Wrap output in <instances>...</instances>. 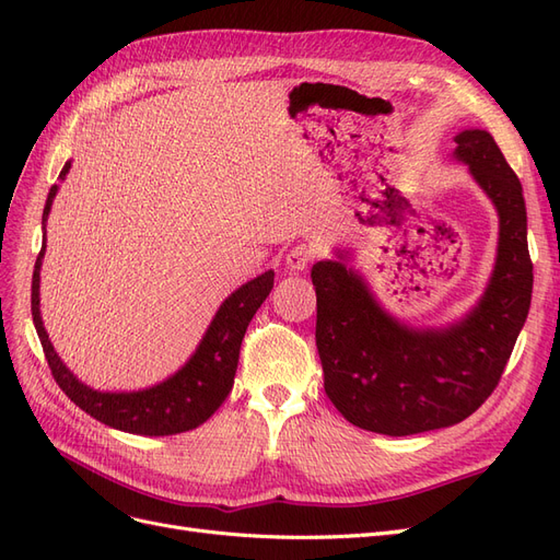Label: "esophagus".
Returning <instances> with one entry per match:
<instances>
[{"label": "esophagus", "mask_w": 560, "mask_h": 560, "mask_svg": "<svg viewBox=\"0 0 560 560\" xmlns=\"http://www.w3.org/2000/svg\"><path fill=\"white\" fill-rule=\"evenodd\" d=\"M315 259H317V249L313 245L301 243V245H296V247H292L290 252H287L284 264H287V268L296 270V273H299V270L308 268Z\"/></svg>", "instance_id": "34e87169"}]
</instances>
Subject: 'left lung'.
<instances>
[{
	"label": "left lung",
	"instance_id": "left-lung-1",
	"mask_svg": "<svg viewBox=\"0 0 560 560\" xmlns=\"http://www.w3.org/2000/svg\"><path fill=\"white\" fill-rule=\"evenodd\" d=\"M455 142V156L500 214L493 280L460 325L406 329L343 264L317 261L311 270L325 393L354 428L406 436L463 422L493 395L528 317L533 261L521 182L490 132L465 130Z\"/></svg>",
	"mask_w": 560,
	"mask_h": 560
}]
</instances>
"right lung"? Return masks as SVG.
I'll use <instances>...</instances> for the list:
<instances>
[{
	"label": "right lung",
	"mask_w": 560,
	"mask_h": 560,
	"mask_svg": "<svg viewBox=\"0 0 560 560\" xmlns=\"http://www.w3.org/2000/svg\"><path fill=\"white\" fill-rule=\"evenodd\" d=\"M70 171V163H65L60 179ZM58 186L54 184L46 198V208L42 224L50 212V202L56 198ZM35 261V273H32V319L39 334V341L46 354L50 374L60 385L62 393L70 397L81 411H86L95 420L105 422L109 428L124 430L130 434H147V436H165L189 432L202 425L219 406L229 397L235 369H238L241 343L245 338L247 325L254 313L259 311L266 296L273 290V270L249 280L238 292H233L224 306L214 315L212 325L202 338L194 358L182 371L165 383L142 389V393H97L83 383H79L70 371L65 369L60 358L50 346L46 329L39 315V268L42 257Z\"/></svg>",
	"instance_id": "1"
}]
</instances>
